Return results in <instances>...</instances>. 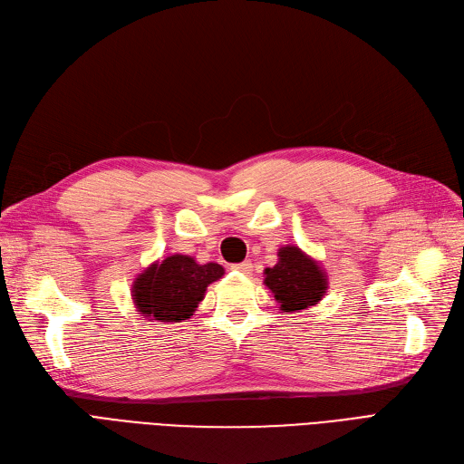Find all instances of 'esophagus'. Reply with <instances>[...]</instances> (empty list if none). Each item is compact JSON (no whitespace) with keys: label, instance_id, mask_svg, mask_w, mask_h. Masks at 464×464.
I'll use <instances>...</instances> for the list:
<instances>
[{"label":"esophagus","instance_id":"obj_1","mask_svg":"<svg viewBox=\"0 0 464 464\" xmlns=\"http://www.w3.org/2000/svg\"><path fill=\"white\" fill-rule=\"evenodd\" d=\"M233 269L240 271V273H250L252 271V264H250V261H243V264L233 266Z\"/></svg>","mask_w":464,"mask_h":464}]
</instances>
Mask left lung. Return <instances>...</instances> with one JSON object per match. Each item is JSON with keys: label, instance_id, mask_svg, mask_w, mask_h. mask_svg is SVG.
I'll return each instance as SVG.
<instances>
[{"label": "left lung", "instance_id": "obj_1", "mask_svg": "<svg viewBox=\"0 0 464 464\" xmlns=\"http://www.w3.org/2000/svg\"><path fill=\"white\" fill-rule=\"evenodd\" d=\"M266 286L273 292L282 313H299L326 295L328 276L313 257L290 245L278 250L275 267H267Z\"/></svg>", "mask_w": 464, "mask_h": 464}]
</instances>
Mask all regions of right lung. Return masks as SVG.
<instances>
[{
  "label": "right lung",
  "instance_id": "add662e5",
  "mask_svg": "<svg viewBox=\"0 0 464 464\" xmlns=\"http://www.w3.org/2000/svg\"><path fill=\"white\" fill-rule=\"evenodd\" d=\"M218 264L200 266L191 256L174 254L155 261L132 282V301L144 318L182 322L191 318L208 285L224 276Z\"/></svg>",
  "mask_w": 464,
  "mask_h": 464
}]
</instances>
